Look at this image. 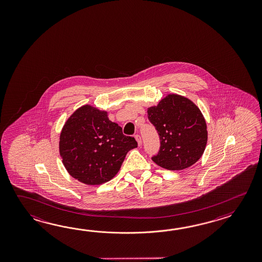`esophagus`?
Segmentation results:
<instances>
[{"mask_svg": "<svg viewBox=\"0 0 262 262\" xmlns=\"http://www.w3.org/2000/svg\"><path fill=\"white\" fill-rule=\"evenodd\" d=\"M135 138L137 139V141H138V145H139V147L142 145V140H141V138H140V136L139 135H136L135 136Z\"/></svg>", "mask_w": 262, "mask_h": 262, "instance_id": "obj_1", "label": "esophagus"}]
</instances>
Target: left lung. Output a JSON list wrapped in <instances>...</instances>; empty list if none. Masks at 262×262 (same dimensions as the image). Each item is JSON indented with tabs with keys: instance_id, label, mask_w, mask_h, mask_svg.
<instances>
[{
	"instance_id": "8db88e82",
	"label": "left lung",
	"mask_w": 262,
	"mask_h": 262,
	"mask_svg": "<svg viewBox=\"0 0 262 262\" xmlns=\"http://www.w3.org/2000/svg\"><path fill=\"white\" fill-rule=\"evenodd\" d=\"M147 112L160 138V150L151 157L156 165L168 170H182L201 158L208 132L206 121L195 103L171 94Z\"/></svg>"
}]
</instances>
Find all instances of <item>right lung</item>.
I'll list each match as a JSON object with an SVG mask.
<instances>
[{
	"instance_id": "1",
	"label": "right lung",
	"mask_w": 262,
	"mask_h": 262,
	"mask_svg": "<svg viewBox=\"0 0 262 262\" xmlns=\"http://www.w3.org/2000/svg\"><path fill=\"white\" fill-rule=\"evenodd\" d=\"M138 147L133 137L123 134L107 112L85 105L67 119L59 142L62 164L73 178L98 185L111 181L120 170L126 154Z\"/></svg>"
}]
</instances>
